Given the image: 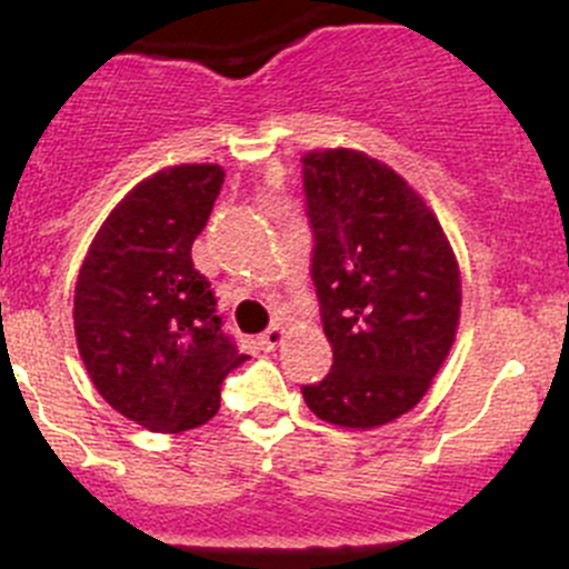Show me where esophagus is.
<instances>
[{"instance_id":"1","label":"esophagus","mask_w":569,"mask_h":569,"mask_svg":"<svg viewBox=\"0 0 569 569\" xmlns=\"http://www.w3.org/2000/svg\"><path fill=\"white\" fill-rule=\"evenodd\" d=\"M283 338H286V327L280 325V321H274V325L269 327L261 338H258V343H261V349L272 352V349H278L280 343H283Z\"/></svg>"}]
</instances>
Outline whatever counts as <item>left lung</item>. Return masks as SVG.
<instances>
[{"instance_id": "8db88e82", "label": "left lung", "mask_w": 569, "mask_h": 569, "mask_svg": "<svg viewBox=\"0 0 569 569\" xmlns=\"http://www.w3.org/2000/svg\"><path fill=\"white\" fill-rule=\"evenodd\" d=\"M313 286L332 369L302 386L321 421L375 429L423 399L460 325L462 280L421 194L352 148L302 157Z\"/></svg>"}]
</instances>
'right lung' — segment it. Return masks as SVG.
<instances>
[{"label":"right lung","mask_w":569,"mask_h":569,"mask_svg":"<svg viewBox=\"0 0 569 569\" xmlns=\"http://www.w3.org/2000/svg\"><path fill=\"white\" fill-rule=\"evenodd\" d=\"M226 170L173 164L142 178L90 242L73 291V332L96 391L151 432H187L220 410V386L248 360L222 332L192 242Z\"/></svg>","instance_id":"obj_1"}]
</instances>
